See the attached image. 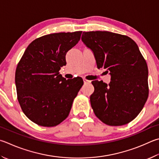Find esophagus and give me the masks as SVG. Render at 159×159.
<instances>
[{"mask_svg":"<svg viewBox=\"0 0 159 159\" xmlns=\"http://www.w3.org/2000/svg\"><path fill=\"white\" fill-rule=\"evenodd\" d=\"M83 82H84L85 84H86V83H91L90 80H87V79H83Z\"/></svg>","mask_w":159,"mask_h":159,"instance_id":"1","label":"esophagus"}]
</instances>
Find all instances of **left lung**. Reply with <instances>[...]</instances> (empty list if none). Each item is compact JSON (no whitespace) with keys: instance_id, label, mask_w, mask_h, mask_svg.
<instances>
[{"instance_id":"1","label":"left lung","mask_w":159,"mask_h":159,"mask_svg":"<svg viewBox=\"0 0 159 159\" xmlns=\"http://www.w3.org/2000/svg\"><path fill=\"white\" fill-rule=\"evenodd\" d=\"M84 44L93 52L98 68L111 76L108 85L94 80L90 103L96 116L106 125L131 122L148 98V68L138 45L130 37L108 31L83 32Z\"/></svg>"}]
</instances>
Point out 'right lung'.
Masks as SVG:
<instances>
[{
	"label": "right lung",
	"mask_w": 159,
	"mask_h": 159,
	"mask_svg": "<svg viewBox=\"0 0 159 159\" xmlns=\"http://www.w3.org/2000/svg\"><path fill=\"white\" fill-rule=\"evenodd\" d=\"M81 33H53L34 39L17 65V98L24 114L37 125L55 126L70 113L83 80L78 77L66 80L59 71L67 64L66 54L79 42Z\"/></svg>",
	"instance_id": "obj_1"
}]
</instances>
